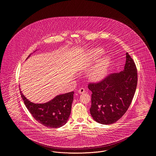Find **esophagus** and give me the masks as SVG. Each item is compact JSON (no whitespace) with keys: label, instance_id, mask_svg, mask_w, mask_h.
Here are the masks:
<instances>
[{"label":"esophagus","instance_id":"1","mask_svg":"<svg viewBox=\"0 0 156 156\" xmlns=\"http://www.w3.org/2000/svg\"><path fill=\"white\" fill-rule=\"evenodd\" d=\"M78 92L79 94H84V93H85L86 91H85V90H84V88L81 87V88L79 89V90H78Z\"/></svg>","mask_w":156,"mask_h":156}]
</instances>
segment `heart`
<instances>
[{
  "label": "heart",
  "mask_w": 156,
  "mask_h": 156,
  "mask_svg": "<svg viewBox=\"0 0 156 156\" xmlns=\"http://www.w3.org/2000/svg\"><path fill=\"white\" fill-rule=\"evenodd\" d=\"M104 51L101 48L92 49L88 51L86 59L87 61L95 60L101 57ZM111 63V58L109 55H105L90 69L87 73V76L93 81H99L104 79L107 75Z\"/></svg>",
  "instance_id": "obj_1"
}]
</instances>
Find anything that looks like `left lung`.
Here are the masks:
<instances>
[{"mask_svg":"<svg viewBox=\"0 0 156 156\" xmlns=\"http://www.w3.org/2000/svg\"><path fill=\"white\" fill-rule=\"evenodd\" d=\"M138 75L135 63L126 52L123 71L108 75L98 83L88 84L92 91L90 113L101 124L116 122L129 107L137 86Z\"/></svg>","mask_w":156,"mask_h":156,"instance_id":"obj_1","label":"left lung"}]
</instances>
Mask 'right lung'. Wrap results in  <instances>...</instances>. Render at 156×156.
Wrapping results in <instances>:
<instances>
[{
  "label": "right lung",
  "mask_w": 156,
  "mask_h": 156,
  "mask_svg": "<svg viewBox=\"0 0 156 156\" xmlns=\"http://www.w3.org/2000/svg\"><path fill=\"white\" fill-rule=\"evenodd\" d=\"M20 93L29 112L41 124L48 128H56L62 126L67 122L71 113L73 91L58 95L51 101L44 104L30 102L21 91Z\"/></svg>",
  "instance_id": "obj_1"
}]
</instances>
